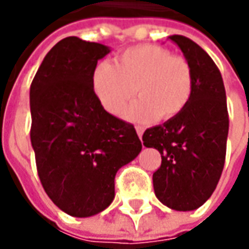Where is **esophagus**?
Returning a JSON list of instances; mask_svg holds the SVG:
<instances>
[{"label": "esophagus", "mask_w": 249, "mask_h": 249, "mask_svg": "<svg viewBox=\"0 0 249 249\" xmlns=\"http://www.w3.org/2000/svg\"><path fill=\"white\" fill-rule=\"evenodd\" d=\"M136 131H137V134H139L140 139H142V133H144V129H142V127H140V126H137V127H136Z\"/></svg>", "instance_id": "1"}]
</instances>
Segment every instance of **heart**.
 Instances as JSON below:
<instances>
[{
  "label": "heart",
  "instance_id": "1",
  "mask_svg": "<svg viewBox=\"0 0 249 249\" xmlns=\"http://www.w3.org/2000/svg\"><path fill=\"white\" fill-rule=\"evenodd\" d=\"M92 90L104 109L134 122L172 119L184 109L193 94V72L184 56L159 45L145 44L124 50L116 62H100L91 77Z\"/></svg>",
  "mask_w": 249,
  "mask_h": 249
}]
</instances>
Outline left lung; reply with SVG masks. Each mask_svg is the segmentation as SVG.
<instances>
[{"label":"left lung","mask_w":249,"mask_h":249,"mask_svg":"<svg viewBox=\"0 0 249 249\" xmlns=\"http://www.w3.org/2000/svg\"><path fill=\"white\" fill-rule=\"evenodd\" d=\"M193 72L187 107L163 124L147 129L142 141L160 152L152 175L159 201L175 211H194L212 196L225 166L229 113L222 74L212 58L193 40L170 36Z\"/></svg>","instance_id":"1"}]
</instances>
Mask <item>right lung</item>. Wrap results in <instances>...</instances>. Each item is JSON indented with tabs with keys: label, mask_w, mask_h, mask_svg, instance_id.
Wrapping results in <instances>:
<instances>
[{
	"label": "right lung",
	"mask_w": 249,
	"mask_h": 249,
	"mask_svg": "<svg viewBox=\"0 0 249 249\" xmlns=\"http://www.w3.org/2000/svg\"><path fill=\"white\" fill-rule=\"evenodd\" d=\"M109 47L66 37L45 55L30 86V140L47 196L68 215L89 217L115 198V176L142 148L131 123L108 113L92 90Z\"/></svg>",
	"instance_id": "1"
}]
</instances>
